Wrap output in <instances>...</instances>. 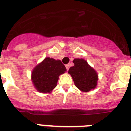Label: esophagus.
<instances>
[{
  "label": "esophagus",
  "mask_w": 131,
  "mask_h": 131,
  "mask_svg": "<svg viewBox=\"0 0 131 131\" xmlns=\"http://www.w3.org/2000/svg\"><path fill=\"white\" fill-rule=\"evenodd\" d=\"M65 67H66V68H67V71L69 69V64H66Z\"/></svg>",
  "instance_id": "1"
}]
</instances>
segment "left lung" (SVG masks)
<instances>
[{
	"label": "left lung",
	"mask_w": 131,
	"mask_h": 131,
	"mask_svg": "<svg viewBox=\"0 0 131 131\" xmlns=\"http://www.w3.org/2000/svg\"><path fill=\"white\" fill-rule=\"evenodd\" d=\"M73 62L74 66L70 67L68 73L73 78L75 86L84 92L96 88L99 80L97 72L83 58H75Z\"/></svg>",
	"instance_id": "8db88e82"
}]
</instances>
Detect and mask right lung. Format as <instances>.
I'll return each instance as SVG.
<instances>
[{
  "label": "right lung",
  "instance_id": "1",
  "mask_svg": "<svg viewBox=\"0 0 131 131\" xmlns=\"http://www.w3.org/2000/svg\"><path fill=\"white\" fill-rule=\"evenodd\" d=\"M66 71L65 66L60 60L46 57L32 71V82L38 92L51 93L57 86L59 76Z\"/></svg>",
  "mask_w": 131,
  "mask_h": 131
}]
</instances>
